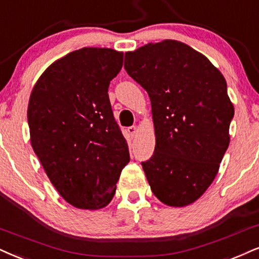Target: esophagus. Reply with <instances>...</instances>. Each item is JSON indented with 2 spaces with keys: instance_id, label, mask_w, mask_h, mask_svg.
I'll return each instance as SVG.
<instances>
[{
  "instance_id": "1",
  "label": "esophagus",
  "mask_w": 259,
  "mask_h": 259,
  "mask_svg": "<svg viewBox=\"0 0 259 259\" xmlns=\"http://www.w3.org/2000/svg\"><path fill=\"white\" fill-rule=\"evenodd\" d=\"M128 133L132 137H135V136H137V133H138V128H137L136 126H131V127H128Z\"/></svg>"
}]
</instances>
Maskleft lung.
<instances>
[{"label":"left lung","instance_id":"obj_1","mask_svg":"<svg viewBox=\"0 0 259 259\" xmlns=\"http://www.w3.org/2000/svg\"><path fill=\"white\" fill-rule=\"evenodd\" d=\"M124 69L151 101L156 145L142 162L151 191L168 206L196 202L219 173L234 107L222 73L193 48L164 39L124 54Z\"/></svg>","mask_w":259,"mask_h":259}]
</instances>
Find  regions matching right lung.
Listing matches in <instances>:
<instances>
[{
    "mask_svg": "<svg viewBox=\"0 0 259 259\" xmlns=\"http://www.w3.org/2000/svg\"><path fill=\"white\" fill-rule=\"evenodd\" d=\"M122 62L121 52L82 48L53 62L31 91L32 149L57 192L78 209L107 206L130 162L108 96Z\"/></svg>",
    "mask_w": 259,
    "mask_h": 259,
    "instance_id": "obj_1",
    "label": "right lung"
}]
</instances>
